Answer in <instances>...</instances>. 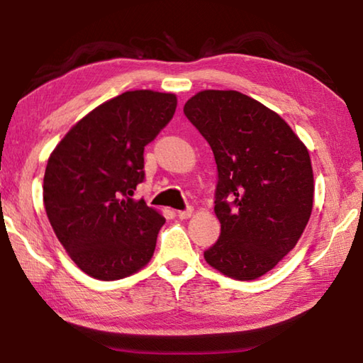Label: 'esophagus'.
<instances>
[{"label": "esophagus", "mask_w": 363, "mask_h": 363, "mask_svg": "<svg viewBox=\"0 0 363 363\" xmlns=\"http://www.w3.org/2000/svg\"><path fill=\"white\" fill-rule=\"evenodd\" d=\"M192 214H194V208H187V210H184V211H177V216H179V219H189Z\"/></svg>", "instance_id": "obj_1"}]
</instances>
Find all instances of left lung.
Returning <instances> with one entry per match:
<instances>
[{
    "label": "left lung",
    "mask_w": 363,
    "mask_h": 363,
    "mask_svg": "<svg viewBox=\"0 0 363 363\" xmlns=\"http://www.w3.org/2000/svg\"><path fill=\"white\" fill-rule=\"evenodd\" d=\"M184 113L218 164L220 235L205 259L230 279L261 277L294 248L311 218L309 152L279 113L238 91H200Z\"/></svg>",
    "instance_id": "left-lung-1"
}]
</instances>
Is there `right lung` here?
<instances>
[{"label":"right lung","instance_id":"1","mask_svg":"<svg viewBox=\"0 0 363 363\" xmlns=\"http://www.w3.org/2000/svg\"><path fill=\"white\" fill-rule=\"evenodd\" d=\"M171 93L126 91L83 116L52 150L43 201L59 242L91 277L118 280L143 269L164 218L134 200L144 147L176 112Z\"/></svg>","mask_w":363,"mask_h":363}]
</instances>
